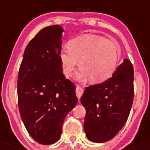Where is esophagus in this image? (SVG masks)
Returning a JSON list of instances; mask_svg holds the SVG:
<instances>
[{"label":"esophagus","instance_id":"esophagus-1","mask_svg":"<svg viewBox=\"0 0 150 150\" xmlns=\"http://www.w3.org/2000/svg\"><path fill=\"white\" fill-rule=\"evenodd\" d=\"M75 93H76L77 97L80 99L83 95V88L81 86H80L79 85H78L76 87V90H75Z\"/></svg>","mask_w":150,"mask_h":150}]
</instances>
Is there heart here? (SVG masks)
Wrapping results in <instances>:
<instances>
[{
  "label": "heart",
  "mask_w": 150,
  "mask_h": 150,
  "mask_svg": "<svg viewBox=\"0 0 150 150\" xmlns=\"http://www.w3.org/2000/svg\"><path fill=\"white\" fill-rule=\"evenodd\" d=\"M120 54L118 44L96 35H83L67 43L59 53L64 75L69 77L78 65L81 69L74 76L78 81L99 83L108 79L115 72Z\"/></svg>",
  "instance_id": "1"
}]
</instances>
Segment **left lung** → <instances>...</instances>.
Returning <instances> with one entry per match:
<instances>
[{"instance_id":"8db88e82","label":"left lung","mask_w":150,"mask_h":150,"mask_svg":"<svg viewBox=\"0 0 150 150\" xmlns=\"http://www.w3.org/2000/svg\"><path fill=\"white\" fill-rule=\"evenodd\" d=\"M134 100V68L124 59L112 78L86 87L81 101L86 110L84 130L91 142L103 143L122 129Z\"/></svg>"}]
</instances>
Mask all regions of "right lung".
<instances>
[{"label": "right lung", "instance_id": "1", "mask_svg": "<svg viewBox=\"0 0 150 150\" xmlns=\"http://www.w3.org/2000/svg\"><path fill=\"white\" fill-rule=\"evenodd\" d=\"M63 32L59 25L40 30L25 48L18 75L21 118L41 144L59 139L67 115L78 102L75 85L65 79L59 60Z\"/></svg>", "mask_w": 150, "mask_h": 150}]
</instances>
